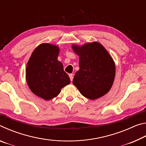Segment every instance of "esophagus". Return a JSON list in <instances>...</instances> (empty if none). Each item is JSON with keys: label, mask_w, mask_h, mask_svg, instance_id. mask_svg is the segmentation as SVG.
<instances>
[{"label": "esophagus", "mask_w": 146, "mask_h": 146, "mask_svg": "<svg viewBox=\"0 0 146 146\" xmlns=\"http://www.w3.org/2000/svg\"><path fill=\"white\" fill-rule=\"evenodd\" d=\"M69 76H70L71 81V82H72L73 79V74H70V75H69Z\"/></svg>", "instance_id": "esophagus-1"}]
</instances>
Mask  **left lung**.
I'll list each match as a JSON object with an SVG mask.
<instances>
[{"label":"left lung","instance_id":"8db88e82","mask_svg":"<svg viewBox=\"0 0 146 146\" xmlns=\"http://www.w3.org/2000/svg\"><path fill=\"white\" fill-rule=\"evenodd\" d=\"M74 52L79 56V70L73 84L80 93L90 100L107 94L111 88L115 76V64L111 56L98 42L82 46L73 44Z\"/></svg>","mask_w":146,"mask_h":146}]
</instances>
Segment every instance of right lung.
Instances as JSON below:
<instances>
[{"instance_id":"right-lung-1","label":"right lung","mask_w":146,"mask_h":146,"mask_svg":"<svg viewBox=\"0 0 146 146\" xmlns=\"http://www.w3.org/2000/svg\"><path fill=\"white\" fill-rule=\"evenodd\" d=\"M59 47L42 43L34 49L26 69V79L30 90L46 100L56 97L61 89L70 84L64 66L58 60Z\"/></svg>"}]
</instances>
